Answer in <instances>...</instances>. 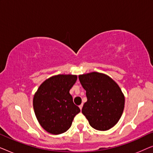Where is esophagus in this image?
Instances as JSON below:
<instances>
[{
	"instance_id": "34e87169",
	"label": "esophagus",
	"mask_w": 153,
	"mask_h": 153,
	"mask_svg": "<svg viewBox=\"0 0 153 153\" xmlns=\"http://www.w3.org/2000/svg\"><path fill=\"white\" fill-rule=\"evenodd\" d=\"M79 108H80V109H81V111L82 110V108H83V104H81L80 106H79Z\"/></svg>"
}]
</instances>
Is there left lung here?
Wrapping results in <instances>:
<instances>
[{
    "label": "left lung",
    "instance_id": "8db88e82",
    "mask_svg": "<svg viewBox=\"0 0 153 153\" xmlns=\"http://www.w3.org/2000/svg\"><path fill=\"white\" fill-rule=\"evenodd\" d=\"M79 79L87 97L82 114L94 129H111L118 122L124 110L125 97L120 87L111 77L99 72L79 75Z\"/></svg>",
    "mask_w": 153,
    "mask_h": 153
}]
</instances>
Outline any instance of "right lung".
<instances>
[{
  "instance_id": "obj_1",
  "label": "right lung",
  "mask_w": 153,
  "mask_h": 153,
  "mask_svg": "<svg viewBox=\"0 0 153 153\" xmlns=\"http://www.w3.org/2000/svg\"><path fill=\"white\" fill-rule=\"evenodd\" d=\"M76 75L58 74L39 85L33 97V108L42 127L52 134L65 132L80 108L73 102L70 90Z\"/></svg>"
}]
</instances>
